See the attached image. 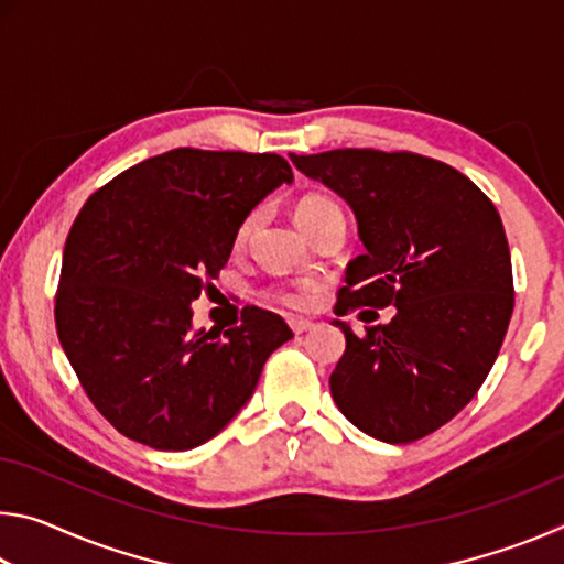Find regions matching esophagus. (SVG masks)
I'll use <instances>...</instances> for the list:
<instances>
[{"instance_id": "34e87169", "label": "esophagus", "mask_w": 564, "mask_h": 564, "mask_svg": "<svg viewBox=\"0 0 564 564\" xmlns=\"http://www.w3.org/2000/svg\"><path fill=\"white\" fill-rule=\"evenodd\" d=\"M289 326H291V330L295 333V336H301V333L316 328V323L305 321V318H289Z\"/></svg>"}]
</instances>
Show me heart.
<instances>
[{"mask_svg": "<svg viewBox=\"0 0 564 564\" xmlns=\"http://www.w3.org/2000/svg\"><path fill=\"white\" fill-rule=\"evenodd\" d=\"M330 212H340V206L333 202V198L321 196V194H311V196H303L301 202L295 204V221H299L303 226V231H305V228L316 224L321 216H326ZM256 221H259V214L253 212V214H248L241 224H238L236 238H234L236 248L248 246V241H251V236H253ZM269 299L275 301L279 305H283V308L305 311V308H311L313 295H311V291H305V289H273V291H269Z\"/></svg>", "mask_w": 564, "mask_h": 564, "instance_id": "obj_1", "label": "heart"}]
</instances>
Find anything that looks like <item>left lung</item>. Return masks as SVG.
<instances>
[{
    "instance_id": "1",
    "label": "left lung",
    "mask_w": 564,
    "mask_h": 564,
    "mask_svg": "<svg viewBox=\"0 0 564 564\" xmlns=\"http://www.w3.org/2000/svg\"><path fill=\"white\" fill-rule=\"evenodd\" d=\"M291 161L358 218L366 253L348 263L338 316L395 305L390 323L360 336L336 321L346 352L330 395L362 433L420 441L470 403L508 333L514 289L498 208L460 171L413 151L333 149Z\"/></svg>"
}]
</instances>
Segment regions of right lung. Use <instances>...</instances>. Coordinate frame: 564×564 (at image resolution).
I'll use <instances>...</instances> for the list:
<instances>
[{"mask_svg":"<svg viewBox=\"0 0 564 564\" xmlns=\"http://www.w3.org/2000/svg\"><path fill=\"white\" fill-rule=\"evenodd\" d=\"M291 181L279 154L184 147L127 169L82 206L64 243L56 336L121 435L174 453L212 441L293 338L256 305L224 333H191V301L218 279L238 224Z\"/></svg>","mask_w":564,"mask_h":564,"instance_id":"right-lung-1","label":"right lung"}]
</instances>
